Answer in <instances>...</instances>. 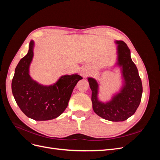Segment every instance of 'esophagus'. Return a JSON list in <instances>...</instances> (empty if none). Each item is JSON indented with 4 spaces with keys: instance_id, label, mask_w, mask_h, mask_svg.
I'll return each instance as SVG.
<instances>
[{
    "instance_id": "obj_1",
    "label": "esophagus",
    "mask_w": 160,
    "mask_h": 160,
    "mask_svg": "<svg viewBox=\"0 0 160 160\" xmlns=\"http://www.w3.org/2000/svg\"><path fill=\"white\" fill-rule=\"evenodd\" d=\"M81 75L85 76V75H86V74H87V72H86L85 71H82L81 72Z\"/></svg>"
}]
</instances>
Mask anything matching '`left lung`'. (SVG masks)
I'll return each mask as SVG.
<instances>
[{"mask_svg":"<svg viewBox=\"0 0 160 160\" xmlns=\"http://www.w3.org/2000/svg\"><path fill=\"white\" fill-rule=\"evenodd\" d=\"M117 46V61L115 66L120 68L122 86L110 100L103 102L98 98L99 83L88 77L91 89V101L94 112L111 122H123L132 116L141 102L143 92L142 80L137 67L131 58L130 50L122 41H115Z\"/></svg>","mask_w":160,"mask_h":160,"instance_id":"8db88e82","label":"left lung"}]
</instances>
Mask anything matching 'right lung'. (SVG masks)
<instances>
[{
  "instance_id": "add662e5",
  "label": "right lung",
  "mask_w": 160,
  "mask_h": 160,
  "mask_svg": "<svg viewBox=\"0 0 160 160\" xmlns=\"http://www.w3.org/2000/svg\"><path fill=\"white\" fill-rule=\"evenodd\" d=\"M34 46L32 40L27 54L20 60L14 71L12 95L19 108L28 118L36 121L51 120L63 113L72 90L83 77L77 73L65 75L52 85L39 84L29 74Z\"/></svg>"
}]
</instances>
